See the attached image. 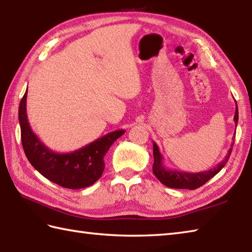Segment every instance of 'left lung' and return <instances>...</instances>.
I'll list each match as a JSON object with an SVG mask.
<instances>
[{"mask_svg":"<svg viewBox=\"0 0 252 252\" xmlns=\"http://www.w3.org/2000/svg\"><path fill=\"white\" fill-rule=\"evenodd\" d=\"M235 104H236V101H235ZM234 121H235V126H237V123H238L237 104H236V109H235ZM233 145H234V138H233L231 148L228 149L226 156L224 157L222 161L219 162L215 168H212L208 171H202V172L189 173V172H181V171L165 168V165L163 164V157L159 151L158 145L155 142H153V147H154L153 172L163 185L171 187V189H196L198 187H200L205 183H207L209 180L212 179L213 176L220 172L222 168L228 161V158L231 156V153H232Z\"/></svg>","mask_w":252,"mask_h":252,"instance_id":"1","label":"left lung"}]
</instances>
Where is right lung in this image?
<instances>
[{
  "label": "right lung",
  "instance_id": "add662e5",
  "mask_svg": "<svg viewBox=\"0 0 252 252\" xmlns=\"http://www.w3.org/2000/svg\"><path fill=\"white\" fill-rule=\"evenodd\" d=\"M18 119L21 143L27 158L36 171L65 189H79L93 185L105 169L104 157L114 142L125 134L116 130L70 153H57L46 147L31 130L27 117V91L20 100Z\"/></svg>",
  "mask_w": 252,
  "mask_h": 252
}]
</instances>
